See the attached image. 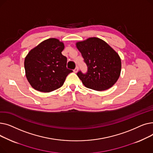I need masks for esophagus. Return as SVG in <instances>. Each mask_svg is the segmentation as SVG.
Listing matches in <instances>:
<instances>
[{
  "label": "esophagus",
  "mask_w": 153,
  "mask_h": 153,
  "mask_svg": "<svg viewBox=\"0 0 153 153\" xmlns=\"http://www.w3.org/2000/svg\"><path fill=\"white\" fill-rule=\"evenodd\" d=\"M78 69H79V68H78V67L77 66V67L74 69V72H77L78 71Z\"/></svg>",
  "instance_id": "34e87169"
}]
</instances>
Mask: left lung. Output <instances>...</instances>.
Instances as JSON below:
<instances>
[{"label":"left lung","instance_id":"left-lung-1","mask_svg":"<svg viewBox=\"0 0 153 153\" xmlns=\"http://www.w3.org/2000/svg\"><path fill=\"white\" fill-rule=\"evenodd\" d=\"M81 53L87 71H79L77 75L87 88L104 91L113 86L121 72V59L118 54L103 40L90 38L76 44Z\"/></svg>","mask_w":153,"mask_h":153}]
</instances>
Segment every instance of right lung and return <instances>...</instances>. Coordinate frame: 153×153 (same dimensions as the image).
Returning a JSON list of instances; mask_svg holds the SVG:
<instances>
[{
  "label": "right lung",
  "mask_w": 153,
  "mask_h": 153,
  "mask_svg": "<svg viewBox=\"0 0 153 153\" xmlns=\"http://www.w3.org/2000/svg\"><path fill=\"white\" fill-rule=\"evenodd\" d=\"M64 48L58 39L50 38L28 53L24 62L25 74L35 90L50 92L58 89L72 72L67 68V58L61 53Z\"/></svg>",
  "instance_id": "1"
}]
</instances>
